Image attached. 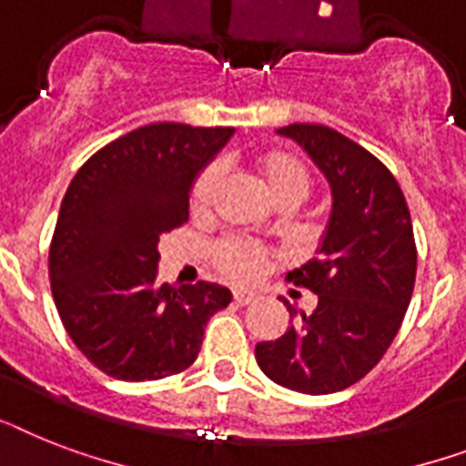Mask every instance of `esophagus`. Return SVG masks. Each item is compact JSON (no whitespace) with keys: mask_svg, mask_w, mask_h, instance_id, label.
<instances>
[{"mask_svg":"<svg viewBox=\"0 0 466 466\" xmlns=\"http://www.w3.org/2000/svg\"><path fill=\"white\" fill-rule=\"evenodd\" d=\"M232 297H234V304L248 306V304H253L256 299H258V294L251 292V289H234Z\"/></svg>","mask_w":466,"mask_h":466,"instance_id":"1","label":"esophagus"}]
</instances>
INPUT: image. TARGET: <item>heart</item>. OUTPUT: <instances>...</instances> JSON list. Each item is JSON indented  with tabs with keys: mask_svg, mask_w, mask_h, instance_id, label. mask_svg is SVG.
Listing matches in <instances>:
<instances>
[{
	"mask_svg": "<svg viewBox=\"0 0 466 466\" xmlns=\"http://www.w3.org/2000/svg\"><path fill=\"white\" fill-rule=\"evenodd\" d=\"M253 172L258 177L260 188L266 191L268 198L275 206H297L309 196L311 188V172L301 157L289 150H258L251 157ZM215 187H218V167L208 165L191 184L188 191V213L191 218L200 220L210 213L213 206ZM213 260L218 270L234 282H253L258 279L268 268V251L263 246L253 241L239 239V237H227L218 241L213 248Z\"/></svg>",
	"mask_w": 466,
	"mask_h": 466,
	"instance_id": "heart-1",
	"label": "heart"
}]
</instances>
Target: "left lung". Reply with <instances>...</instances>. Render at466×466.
<instances>
[{
	"label": "left lung",
	"instance_id": "1",
	"mask_svg": "<svg viewBox=\"0 0 466 466\" xmlns=\"http://www.w3.org/2000/svg\"><path fill=\"white\" fill-rule=\"evenodd\" d=\"M304 147L330 184L332 210L319 256L287 279L319 294L313 313L289 311L275 342L256 344L270 380L304 395L350 388L383 359L417 278V244L402 188L369 150L320 124L278 128Z\"/></svg>",
	"mask_w": 466,
	"mask_h": 466
}]
</instances>
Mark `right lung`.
Segmentation results:
<instances>
[{
  "label": "right lung",
  "instance_id": "obj_1",
  "mask_svg": "<svg viewBox=\"0 0 466 466\" xmlns=\"http://www.w3.org/2000/svg\"><path fill=\"white\" fill-rule=\"evenodd\" d=\"M229 127L147 124L97 150L71 179L49 244L64 328L119 380H160L194 364L206 323L232 301L215 282L157 285V241L188 220L198 172Z\"/></svg>",
  "mask_w": 466,
  "mask_h": 466
}]
</instances>
